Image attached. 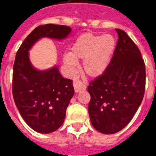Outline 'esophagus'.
Segmentation results:
<instances>
[{"label": "esophagus", "instance_id": "esophagus-1", "mask_svg": "<svg viewBox=\"0 0 156 156\" xmlns=\"http://www.w3.org/2000/svg\"><path fill=\"white\" fill-rule=\"evenodd\" d=\"M73 85H74V91L76 93H79V92L84 91L86 89V85L81 81H75L74 82Z\"/></svg>", "mask_w": 156, "mask_h": 156}]
</instances>
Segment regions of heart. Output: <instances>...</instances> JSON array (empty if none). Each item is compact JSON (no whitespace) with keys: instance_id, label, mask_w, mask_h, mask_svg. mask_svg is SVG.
<instances>
[{"instance_id":"b5f03b06","label":"heart","mask_w":156,"mask_h":156,"mask_svg":"<svg viewBox=\"0 0 156 156\" xmlns=\"http://www.w3.org/2000/svg\"><path fill=\"white\" fill-rule=\"evenodd\" d=\"M116 47L113 35L83 34L70 48V53L63 55L64 64L71 70L77 67V60H84L83 70L90 78H98L108 68Z\"/></svg>"}]
</instances>
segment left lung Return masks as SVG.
<instances>
[{
	"label": "left lung",
	"mask_w": 156,
	"mask_h": 156,
	"mask_svg": "<svg viewBox=\"0 0 156 156\" xmlns=\"http://www.w3.org/2000/svg\"><path fill=\"white\" fill-rule=\"evenodd\" d=\"M119 40L105 72L89 82V118L97 131L113 134L131 121L145 89V65L137 46L125 31L115 29Z\"/></svg>",
	"instance_id": "obj_1"
}]
</instances>
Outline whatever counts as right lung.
<instances>
[{
  "label": "right lung",
  "instance_id": "add662e5",
  "mask_svg": "<svg viewBox=\"0 0 156 156\" xmlns=\"http://www.w3.org/2000/svg\"><path fill=\"white\" fill-rule=\"evenodd\" d=\"M70 32L68 26L41 25L26 37L16 53L13 98L24 121L37 133H49L61 126L74 90L72 80L62 77L56 66L45 70L35 69L30 61L29 50L41 37L62 40Z\"/></svg>",
  "mask_w": 156,
  "mask_h": 156
}]
</instances>
